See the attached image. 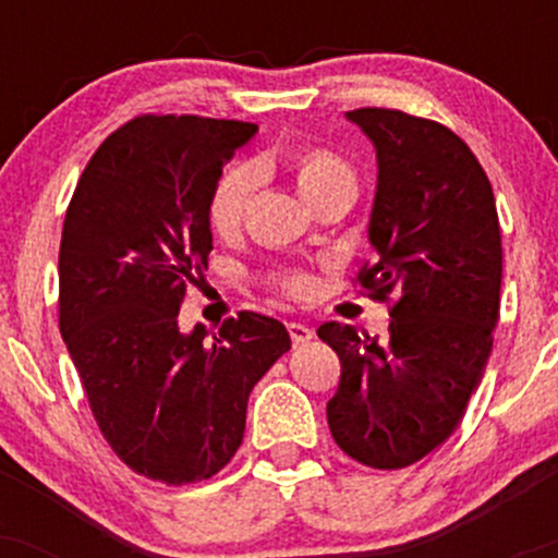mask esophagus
Masks as SVG:
<instances>
[{"instance_id":"1","label":"esophagus","mask_w":558,"mask_h":558,"mask_svg":"<svg viewBox=\"0 0 558 558\" xmlns=\"http://www.w3.org/2000/svg\"><path fill=\"white\" fill-rule=\"evenodd\" d=\"M288 336H291L293 343H306L315 332H312L310 325L304 323H288Z\"/></svg>"}]
</instances>
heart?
<instances>
[{"label":"heart","instance_id":"obj_1","mask_svg":"<svg viewBox=\"0 0 558 558\" xmlns=\"http://www.w3.org/2000/svg\"><path fill=\"white\" fill-rule=\"evenodd\" d=\"M283 168L291 172L301 196L310 204L341 189H354V170L341 155L319 144L296 146L283 157ZM254 194V172L248 168H230L213 183L207 196V222L217 235H233L246 215L248 198ZM288 296H310L315 280L304 270H288L275 278Z\"/></svg>","mask_w":558,"mask_h":558}]
</instances>
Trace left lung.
<instances>
[{
  "instance_id": "left-lung-1",
  "label": "left lung",
  "mask_w": 558,
  "mask_h": 558,
  "mask_svg": "<svg viewBox=\"0 0 558 558\" xmlns=\"http://www.w3.org/2000/svg\"><path fill=\"white\" fill-rule=\"evenodd\" d=\"M377 149V194L356 286L388 301L383 341L317 336L341 360L328 425L343 453L401 470L438 448L480 386L501 310V228L483 165L451 128L386 107L345 112Z\"/></svg>"
}]
</instances>
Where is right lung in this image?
Instances as JSON below:
<instances>
[{
    "mask_svg": "<svg viewBox=\"0 0 558 558\" xmlns=\"http://www.w3.org/2000/svg\"><path fill=\"white\" fill-rule=\"evenodd\" d=\"M257 125L138 114L101 141L68 204L60 332L120 462L168 485L202 483L239 451L259 377L291 349L283 323L239 312L213 341L178 330L185 288L213 252L207 196Z\"/></svg>",
    "mask_w": 558,
    "mask_h": 558,
    "instance_id": "add662e5",
    "label": "right lung"
}]
</instances>
